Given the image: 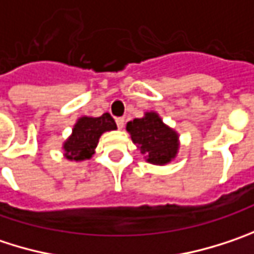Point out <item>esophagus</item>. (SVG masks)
Wrapping results in <instances>:
<instances>
[{
    "instance_id": "34e87169",
    "label": "esophagus",
    "mask_w": 254,
    "mask_h": 254,
    "mask_svg": "<svg viewBox=\"0 0 254 254\" xmlns=\"http://www.w3.org/2000/svg\"><path fill=\"white\" fill-rule=\"evenodd\" d=\"M116 123H117L118 128H123V127H124V118L123 117L116 118Z\"/></svg>"
}]
</instances>
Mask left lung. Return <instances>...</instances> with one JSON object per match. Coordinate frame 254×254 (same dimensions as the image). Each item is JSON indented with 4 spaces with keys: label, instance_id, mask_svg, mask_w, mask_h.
I'll return each mask as SVG.
<instances>
[{
    "label": "left lung",
    "instance_id": "left-lung-1",
    "mask_svg": "<svg viewBox=\"0 0 254 254\" xmlns=\"http://www.w3.org/2000/svg\"><path fill=\"white\" fill-rule=\"evenodd\" d=\"M127 131L140 149V153L154 165L171 162L178 152V134L163 124L156 113H147L143 118L127 123Z\"/></svg>",
    "mask_w": 254,
    "mask_h": 254
}]
</instances>
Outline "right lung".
<instances>
[{
  "label": "right lung",
  "mask_w": 254,
  "mask_h": 254,
  "mask_svg": "<svg viewBox=\"0 0 254 254\" xmlns=\"http://www.w3.org/2000/svg\"><path fill=\"white\" fill-rule=\"evenodd\" d=\"M117 124L108 113L101 117H82L73 127L72 136L64 144V154L70 160L89 159L94 154L98 138L104 131L116 130Z\"/></svg>",
  "instance_id": "add662e5"
}]
</instances>
